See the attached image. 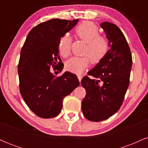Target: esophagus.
Here are the masks:
<instances>
[{
    "label": "esophagus",
    "instance_id": "1",
    "mask_svg": "<svg viewBox=\"0 0 148 148\" xmlns=\"http://www.w3.org/2000/svg\"><path fill=\"white\" fill-rule=\"evenodd\" d=\"M82 77H83V76H80V75L78 76V79H79V81H80V82H81V79H82Z\"/></svg>",
    "mask_w": 148,
    "mask_h": 148
}]
</instances>
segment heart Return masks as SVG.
I'll return each mask as SVG.
<instances>
[{
	"label": "heart",
	"mask_w": 148,
	"mask_h": 148,
	"mask_svg": "<svg viewBox=\"0 0 148 148\" xmlns=\"http://www.w3.org/2000/svg\"><path fill=\"white\" fill-rule=\"evenodd\" d=\"M76 36L87 43L84 57H73L66 62L65 68L69 72L81 74L88 67L90 61L97 64L104 58L110 49L109 40L99 35V27L90 21L79 23L74 30ZM72 38L68 34H64L58 42V51L63 58L68 57L71 53Z\"/></svg>",
	"instance_id": "1"
}]
</instances>
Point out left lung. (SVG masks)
<instances>
[{
    "mask_svg": "<svg viewBox=\"0 0 148 148\" xmlns=\"http://www.w3.org/2000/svg\"><path fill=\"white\" fill-rule=\"evenodd\" d=\"M101 27L111 49L101 62L85 76L81 85L86 95L81 103L85 118L92 122L106 120L120 109L130 85L132 58L126 38L116 25L103 22Z\"/></svg>",
    "mask_w": 148,
    "mask_h": 148,
    "instance_id": "8db88e82",
    "label": "left lung"
}]
</instances>
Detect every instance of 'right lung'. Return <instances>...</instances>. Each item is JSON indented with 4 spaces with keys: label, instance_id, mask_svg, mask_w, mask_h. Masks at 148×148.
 I'll use <instances>...</instances> for the list:
<instances>
[{
    "label": "right lung",
    "instance_id": "obj_1",
    "mask_svg": "<svg viewBox=\"0 0 148 148\" xmlns=\"http://www.w3.org/2000/svg\"><path fill=\"white\" fill-rule=\"evenodd\" d=\"M78 21L53 18L42 22L30 30L22 47L18 64L20 93L30 109L42 118L57 116L64 98L79 85L75 74L65 72L56 76L50 68L62 71L59 40Z\"/></svg>",
    "mask_w": 148,
    "mask_h": 148
}]
</instances>
